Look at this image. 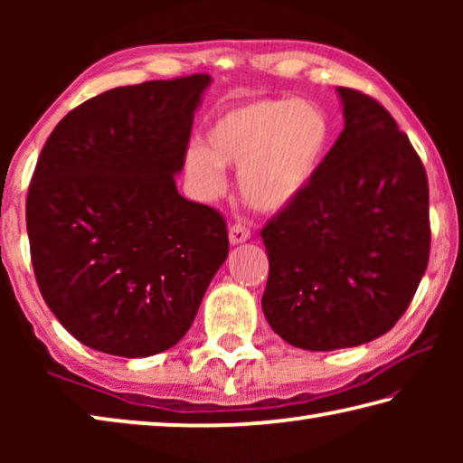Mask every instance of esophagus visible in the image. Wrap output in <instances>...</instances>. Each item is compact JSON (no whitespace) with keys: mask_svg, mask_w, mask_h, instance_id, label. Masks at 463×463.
<instances>
[{"mask_svg":"<svg viewBox=\"0 0 463 463\" xmlns=\"http://www.w3.org/2000/svg\"><path fill=\"white\" fill-rule=\"evenodd\" d=\"M250 239V231L247 229V226L242 224H232L229 229V241L231 245H241V242H245Z\"/></svg>","mask_w":463,"mask_h":463,"instance_id":"esophagus-1","label":"esophagus"}]
</instances>
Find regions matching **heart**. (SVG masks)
<instances>
[{"label":"heart","instance_id":"1","mask_svg":"<svg viewBox=\"0 0 463 463\" xmlns=\"http://www.w3.org/2000/svg\"><path fill=\"white\" fill-rule=\"evenodd\" d=\"M333 140V124L310 99H253L216 116L206 145L187 146L184 163L203 198L221 195L224 167L239 169L250 208L281 213L315 182Z\"/></svg>","mask_w":463,"mask_h":463}]
</instances>
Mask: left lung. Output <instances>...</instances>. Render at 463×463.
<instances>
[{
  "label": "left lung",
  "instance_id": "1",
  "mask_svg": "<svg viewBox=\"0 0 463 463\" xmlns=\"http://www.w3.org/2000/svg\"><path fill=\"white\" fill-rule=\"evenodd\" d=\"M345 127L308 190L261 231V298L286 343L335 351L388 333L429 261V184L409 137L370 96L336 88Z\"/></svg>",
  "mask_w": 463,
  "mask_h": 463
}]
</instances>
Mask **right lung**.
Instances as JSON below:
<instances>
[{
  "label": "right lung",
  "instance_id": "right-lung-1",
  "mask_svg": "<svg viewBox=\"0 0 463 463\" xmlns=\"http://www.w3.org/2000/svg\"><path fill=\"white\" fill-rule=\"evenodd\" d=\"M210 83L190 75L99 93L38 156L26 200L38 288L59 323L101 354L174 347L229 255L224 218L175 185Z\"/></svg>",
  "mask_w": 463,
  "mask_h": 463
}]
</instances>
